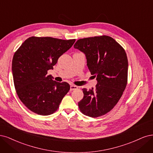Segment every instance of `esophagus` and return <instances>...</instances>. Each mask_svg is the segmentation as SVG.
Here are the masks:
<instances>
[{
    "instance_id": "obj_1",
    "label": "esophagus",
    "mask_w": 153,
    "mask_h": 153,
    "mask_svg": "<svg viewBox=\"0 0 153 153\" xmlns=\"http://www.w3.org/2000/svg\"><path fill=\"white\" fill-rule=\"evenodd\" d=\"M77 88H78V87H77V86H76V85H71V88H70V90H71V91H72V90H77Z\"/></svg>"
}]
</instances>
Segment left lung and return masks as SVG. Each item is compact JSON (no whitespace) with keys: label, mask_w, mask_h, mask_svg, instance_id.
I'll use <instances>...</instances> for the list:
<instances>
[{"label":"left lung","mask_w":153,"mask_h":153,"mask_svg":"<svg viewBox=\"0 0 153 153\" xmlns=\"http://www.w3.org/2000/svg\"><path fill=\"white\" fill-rule=\"evenodd\" d=\"M74 47L85 54L87 66L97 80L95 88L82 89L83 98L78 102L79 110L92 117L104 115L117 104L126 88V53L119 43L107 36L80 39Z\"/></svg>","instance_id":"1"}]
</instances>
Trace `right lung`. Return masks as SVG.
<instances>
[{
    "instance_id": "obj_1",
    "label": "right lung",
    "mask_w": 153,
    "mask_h": 153,
    "mask_svg": "<svg viewBox=\"0 0 153 153\" xmlns=\"http://www.w3.org/2000/svg\"><path fill=\"white\" fill-rule=\"evenodd\" d=\"M76 39L50 37H29L14 53L12 61L14 85L19 99L29 110L42 116L58 109L70 85L53 80V69L59 57L72 46Z\"/></svg>"
}]
</instances>
